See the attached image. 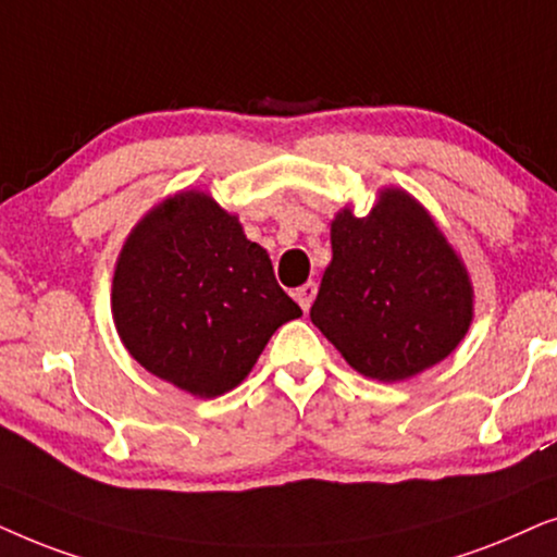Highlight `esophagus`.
I'll use <instances>...</instances> for the list:
<instances>
[{
    "label": "esophagus",
    "mask_w": 557,
    "mask_h": 557,
    "mask_svg": "<svg viewBox=\"0 0 557 557\" xmlns=\"http://www.w3.org/2000/svg\"><path fill=\"white\" fill-rule=\"evenodd\" d=\"M315 293H318V285L313 283V280H310V283L300 285L298 290L293 293V298L300 302L302 310H310V306H313V300H315Z\"/></svg>",
    "instance_id": "obj_1"
}]
</instances>
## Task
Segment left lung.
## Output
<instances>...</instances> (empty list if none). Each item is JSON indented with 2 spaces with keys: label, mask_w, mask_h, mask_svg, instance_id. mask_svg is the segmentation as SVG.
Wrapping results in <instances>:
<instances>
[{
  "label": "left lung",
  "mask_w": 557,
  "mask_h": 557,
  "mask_svg": "<svg viewBox=\"0 0 557 557\" xmlns=\"http://www.w3.org/2000/svg\"><path fill=\"white\" fill-rule=\"evenodd\" d=\"M331 249L310 321L348 367L403 382L456 351L473 321L471 274L418 198L384 185L367 216L344 206Z\"/></svg>",
  "instance_id": "8db88e82"
}]
</instances>
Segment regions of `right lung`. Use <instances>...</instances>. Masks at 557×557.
I'll list each match as a JSON object with an SVG mask.
<instances>
[{
  "instance_id": "obj_1",
  "label": "right lung",
  "mask_w": 557,
  "mask_h": 557,
  "mask_svg": "<svg viewBox=\"0 0 557 557\" xmlns=\"http://www.w3.org/2000/svg\"><path fill=\"white\" fill-rule=\"evenodd\" d=\"M111 315L147 372L213 399L239 387L272 333L302 310L239 216L190 188L154 203L124 239Z\"/></svg>"
}]
</instances>
